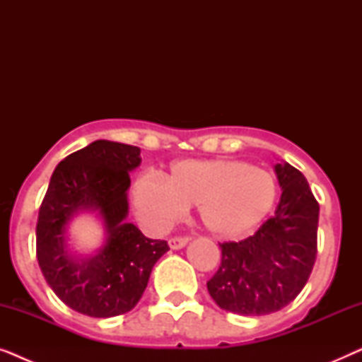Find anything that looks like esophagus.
Listing matches in <instances>:
<instances>
[{
  "label": "esophagus",
  "instance_id": "esophagus-1",
  "mask_svg": "<svg viewBox=\"0 0 362 362\" xmlns=\"http://www.w3.org/2000/svg\"><path fill=\"white\" fill-rule=\"evenodd\" d=\"M187 242H189V237H171L168 244H170L173 250H180L187 245Z\"/></svg>",
  "mask_w": 362,
  "mask_h": 362
}]
</instances>
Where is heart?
Listing matches in <instances>:
<instances>
[{
  "label": "heart",
  "mask_w": 362,
  "mask_h": 362,
  "mask_svg": "<svg viewBox=\"0 0 362 362\" xmlns=\"http://www.w3.org/2000/svg\"><path fill=\"white\" fill-rule=\"evenodd\" d=\"M276 181L272 173L239 160H182L173 163L166 181L143 175L133 186V202L143 222L165 230L197 204L207 232L237 239L254 230L274 209Z\"/></svg>",
  "instance_id": "obj_1"
}]
</instances>
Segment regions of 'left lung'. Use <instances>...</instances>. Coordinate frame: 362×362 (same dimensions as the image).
<instances>
[{
  "label": "left lung",
  "mask_w": 362,
  "mask_h": 362,
  "mask_svg": "<svg viewBox=\"0 0 362 362\" xmlns=\"http://www.w3.org/2000/svg\"><path fill=\"white\" fill-rule=\"evenodd\" d=\"M274 170L281 187L274 217L244 240L219 244L221 267L207 281L212 300L237 315L281 310L303 290L315 265L318 202L296 168L281 161Z\"/></svg>",
  "instance_id": "1"
}]
</instances>
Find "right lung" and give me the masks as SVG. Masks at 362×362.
Returning <instances> with one entry per match:
<instances>
[{
	"mask_svg": "<svg viewBox=\"0 0 362 362\" xmlns=\"http://www.w3.org/2000/svg\"><path fill=\"white\" fill-rule=\"evenodd\" d=\"M140 148L97 140L54 170L36 226L41 272L69 308L92 318L123 315L140 301L153 267L170 250L166 240L141 234L128 217L130 173L140 166ZM90 211L101 219L106 237L92 255L68 245V227Z\"/></svg>",
	"mask_w": 362,
	"mask_h": 362,
	"instance_id": "right-lung-1",
	"label": "right lung"
}]
</instances>
